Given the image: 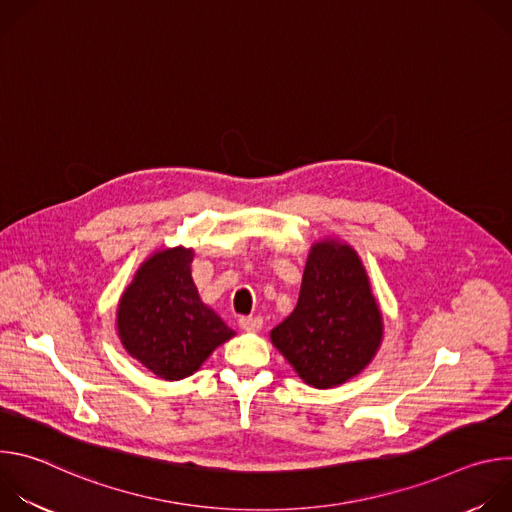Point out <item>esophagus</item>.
Here are the masks:
<instances>
[{
  "label": "esophagus",
  "mask_w": 512,
  "mask_h": 512,
  "mask_svg": "<svg viewBox=\"0 0 512 512\" xmlns=\"http://www.w3.org/2000/svg\"><path fill=\"white\" fill-rule=\"evenodd\" d=\"M239 326H241L245 332H257V330H261L263 320H261L259 316H241V318H239Z\"/></svg>",
  "instance_id": "obj_1"
}]
</instances>
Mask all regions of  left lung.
Segmentation results:
<instances>
[{"mask_svg":"<svg viewBox=\"0 0 512 512\" xmlns=\"http://www.w3.org/2000/svg\"><path fill=\"white\" fill-rule=\"evenodd\" d=\"M383 318L358 255L336 241L312 247L296 310L271 330L273 346L316 389L358 375L375 356Z\"/></svg>","mask_w":512,"mask_h":512,"instance_id":"left-lung-1","label":"left lung"}]
</instances>
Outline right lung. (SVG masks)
Here are the masks:
<instances>
[{
  "label": "right lung",
  "mask_w": 512,
  "mask_h": 512,
  "mask_svg": "<svg viewBox=\"0 0 512 512\" xmlns=\"http://www.w3.org/2000/svg\"><path fill=\"white\" fill-rule=\"evenodd\" d=\"M192 251L156 253L137 271L117 310L125 350L166 381L190 377L235 332L202 304L190 275Z\"/></svg>",
  "instance_id": "right-lung-1"
}]
</instances>
